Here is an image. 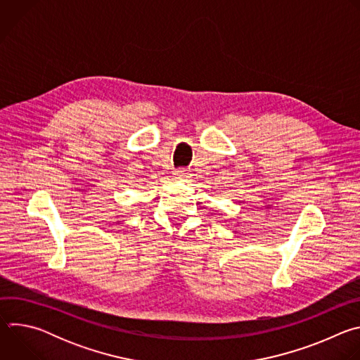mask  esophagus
Here are the masks:
<instances>
[{
    "mask_svg": "<svg viewBox=\"0 0 360 360\" xmlns=\"http://www.w3.org/2000/svg\"><path fill=\"white\" fill-rule=\"evenodd\" d=\"M185 175H186V171L184 168H179L175 171V176H178V178H184Z\"/></svg>",
    "mask_w": 360,
    "mask_h": 360,
    "instance_id": "esophagus-1",
    "label": "esophagus"
}]
</instances>
